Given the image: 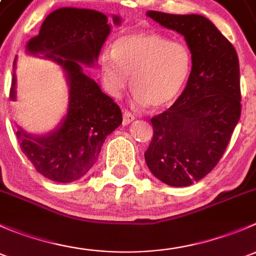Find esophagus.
<instances>
[{"label":"esophagus","instance_id":"1","mask_svg":"<svg viewBox=\"0 0 256 256\" xmlns=\"http://www.w3.org/2000/svg\"><path fill=\"white\" fill-rule=\"evenodd\" d=\"M134 120H135V116H134L130 112L125 110V112H124V124H125V125H128V124H130L131 121H134Z\"/></svg>","mask_w":256,"mask_h":256}]
</instances>
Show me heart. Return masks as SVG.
Wrapping results in <instances>:
<instances>
[{"label":"heart","mask_w":256,"mask_h":256,"mask_svg":"<svg viewBox=\"0 0 256 256\" xmlns=\"http://www.w3.org/2000/svg\"><path fill=\"white\" fill-rule=\"evenodd\" d=\"M105 82L112 95L128 84V74L140 104L171 105L180 94L192 69V53L182 42L154 32L130 33L102 56Z\"/></svg>","instance_id":"heart-1"}]
</instances>
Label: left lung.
<instances>
[{
  "instance_id": "left-lung-1",
  "label": "left lung",
  "mask_w": 256,
  "mask_h": 256,
  "mask_svg": "<svg viewBox=\"0 0 256 256\" xmlns=\"http://www.w3.org/2000/svg\"><path fill=\"white\" fill-rule=\"evenodd\" d=\"M147 16L180 33L192 53L187 86L171 108L151 118L154 136L144 152L154 177L186 187L218 164L240 118L238 54L208 18L157 11Z\"/></svg>"
}]
</instances>
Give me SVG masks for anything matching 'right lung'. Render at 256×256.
<instances>
[{
	"instance_id": "right-lung-1",
	"label": "right lung",
	"mask_w": 256,
	"mask_h": 256,
	"mask_svg": "<svg viewBox=\"0 0 256 256\" xmlns=\"http://www.w3.org/2000/svg\"><path fill=\"white\" fill-rule=\"evenodd\" d=\"M114 22L118 23V18ZM109 33L108 18L102 12L64 7L46 18L40 34L27 44L30 53H43L60 64L70 88L68 115L58 130L40 138L16 131L20 150L36 171L54 182L84 176L96 162L106 136L122 122L118 105L82 73L79 63L96 60ZM14 85V76L11 100L16 98Z\"/></svg>"
}]
</instances>
